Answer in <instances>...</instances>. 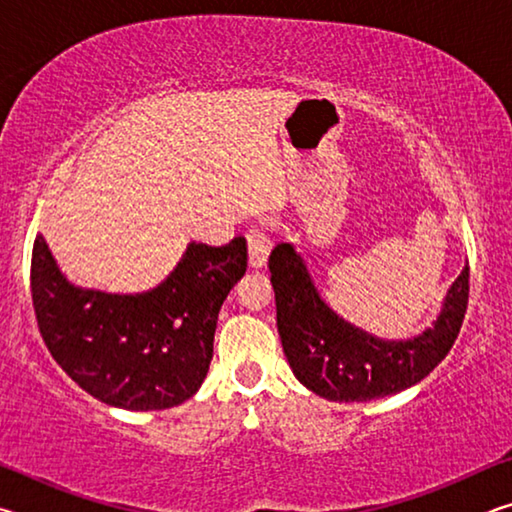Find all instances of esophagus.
I'll return each mask as SVG.
<instances>
[{"label": "esophagus", "mask_w": 512, "mask_h": 512, "mask_svg": "<svg viewBox=\"0 0 512 512\" xmlns=\"http://www.w3.org/2000/svg\"><path fill=\"white\" fill-rule=\"evenodd\" d=\"M248 241V262L253 268H262L266 264L268 248H271V239H268L264 228H250L246 232Z\"/></svg>", "instance_id": "34e87169"}]
</instances>
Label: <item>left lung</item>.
<instances>
[{
	"instance_id": "obj_1",
	"label": "left lung",
	"mask_w": 512,
	"mask_h": 512,
	"mask_svg": "<svg viewBox=\"0 0 512 512\" xmlns=\"http://www.w3.org/2000/svg\"><path fill=\"white\" fill-rule=\"evenodd\" d=\"M268 271L277 332L293 375L332 402H368L418 384L452 350L470 298V268L465 266L433 327L409 341H381L325 305L291 244L273 248Z\"/></svg>"
}]
</instances>
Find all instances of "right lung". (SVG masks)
Listing matches in <instances>:
<instances>
[{"label": "right lung", "mask_w": 512, "mask_h": 512, "mask_svg": "<svg viewBox=\"0 0 512 512\" xmlns=\"http://www.w3.org/2000/svg\"><path fill=\"white\" fill-rule=\"evenodd\" d=\"M246 266L244 237L225 246L189 244L158 287L119 296L69 284L38 235L31 296L42 341L97 400L128 411L171 409L201 388L219 309Z\"/></svg>", "instance_id": "right-lung-1"}]
</instances>
